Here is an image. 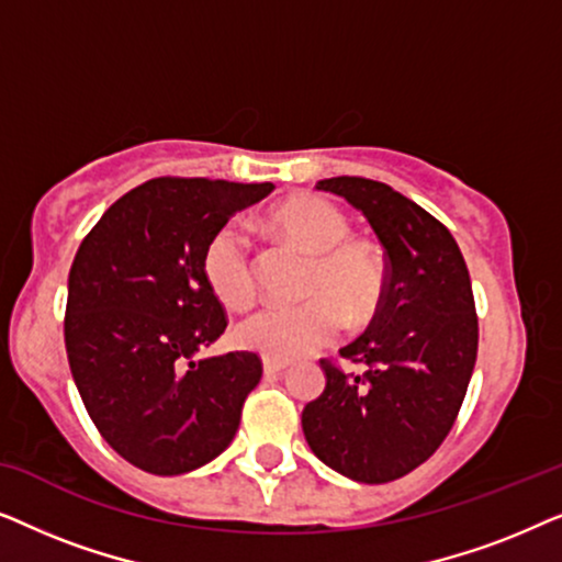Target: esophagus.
Returning <instances> with one entry per match:
<instances>
[{
    "instance_id": "1",
    "label": "esophagus",
    "mask_w": 562,
    "mask_h": 562,
    "mask_svg": "<svg viewBox=\"0 0 562 562\" xmlns=\"http://www.w3.org/2000/svg\"><path fill=\"white\" fill-rule=\"evenodd\" d=\"M286 368H289L286 360H279V358H266V360H263V371H266V375H276V373L286 371Z\"/></svg>"
}]
</instances>
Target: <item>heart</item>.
<instances>
[{"instance_id":"1","label":"heart","mask_w":562,"mask_h":562,"mask_svg":"<svg viewBox=\"0 0 562 562\" xmlns=\"http://www.w3.org/2000/svg\"><path fill=\"white\" fill-rule=\"evenodd\" d=\"M268 225L314 256L302 304H271L235 329L243 348L291 360L325 348L345 325L363 327L386 296V266L373 245L350 240V220L340 206L317 194H296L268 212ZM202 273L214 296L227 306L252 304L256 268L250 240L240 227L225 225L202 252Z\"/></svg>"}]
</instances>
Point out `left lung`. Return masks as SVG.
Segmentation results:
<instances>
[{
  "label": "left lung",
  "instance_id": "obj_1",
  "mask_svg": "<svg viewBox=\"0 0 562 562\" xmlns=\"http://www.w3.org/2000/svg\"><path fill=\"white\" fill-rule=\"evenodd\" d=\"M317 189L363 212L389 283L371 327L340 350L366 373L322 360L327 383L304 406L302 429L333 471L389 483L425 463L456 425L479 352L471 276L450 229L389 183L335 176Z\"/></svg>",
  "mask_w": 562,
  "mask_h": 562
}]
</instances>
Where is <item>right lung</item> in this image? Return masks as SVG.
I'll list each match as a JSON object with an SVG mask.
<instances>
[{
  "instance_id": "right-lung-1",
  "label": "right lung",
  "mask_w": 562,
  "mask_h": 562,
  "mask_svg": "<svg viewBox=\"0 0 562 562\" xmlns=\"http://www.w3.org/2000/svg\"><path fill=\"white\" fill-rule=\"evenodd\" d=\"M273 183L150 179L91 227L68 273L66 352L91 422L156 475L202 468L233 442L263 375L256 352L194 360L225 333L202 273L210 237Z\"/></svg>"
}]
</instances>
